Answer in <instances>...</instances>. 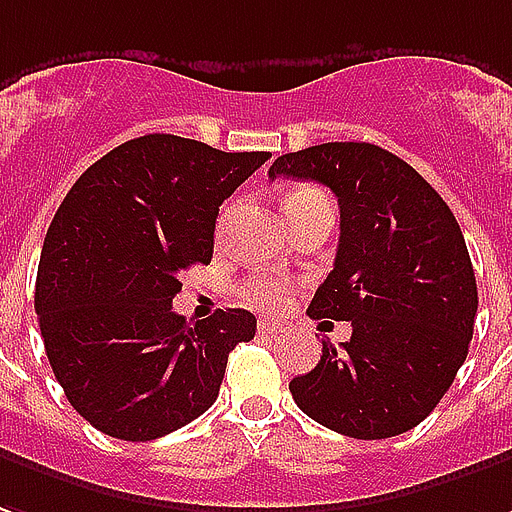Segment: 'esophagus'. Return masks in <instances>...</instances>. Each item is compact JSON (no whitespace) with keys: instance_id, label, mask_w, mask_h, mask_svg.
<instances>
[{"instance_id":"1","label":"esophagus","mask_w":512,"mask_h":512,"mask_svg":"<svg viewBox=\"0 0 512 512\" xmlns=\"http://www.w3.org/2000/svg\"><path fill=\"white\" fill-rule=\"evenodd\" d=\"M257 330L263 332V335H274V338H277V335L285 332V327H282V324H274V321H260V327H257Z\"/></svg>"}]
</instances>
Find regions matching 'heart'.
<instances>
[{"label":"heart","mask_w":512,"mask_h":512,"mask_svg":"<svg viewBox=\"0 0 512 512\" xmlns=\"http://www.w3.org/2000/svg\"><path fill=\"white\" fill-rule=\"evenodd\" d=\"M316 199H327V196L316 191V188H296L291 194L285 196V216L296 210V207L310 205V202H316ZM244 296L246 302L252 307H260V310H280L285 302H288V285H282L277 280H266V277H255V280H249L244 285Z\"/></svg>","instance_id":"heart-1"}]
</instances>
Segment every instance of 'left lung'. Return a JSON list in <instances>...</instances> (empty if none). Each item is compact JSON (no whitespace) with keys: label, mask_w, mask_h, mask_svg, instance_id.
<instances>
[{"label":"left lung","mask_w":512,"mask_h":512,"mask_svg":"<svg viewBox=\"0 0 512 512\" xmlns=\"http://www.w3.org/2000/svg\"><path fill=\"white\" fill-rule=\"evenodd\" d=\"M268 177L316 180L338 196L341 238L310 318L352 321L313 371L293 377L302 413L360 441L413 430L455 382L477 316V280L460 224L402 157L335 141L274 160Z\"/></svg>","instance_id":"1"}]
</instances>
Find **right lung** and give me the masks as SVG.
<instances>
[{
  "mask_svg": "<svg viewBox=\"0 0 512 512\" xmlns=\"http://www.w3.org/2000/svg\"><path fill=\"white\" fill-rule=\"evenodd\" d=\"M268 157L155 132L96 160L57 207L35 313L60 388L99 432L155 441L216 402L257 318L227 307L194 324L171 302L182 271L210 263L221 202Z\"/></svg>",
  "mask_w": 512,
  "mask_h": 512,
  "instance_id": "right-lung-1",
  "label": "right lung"
}]
</instances>
